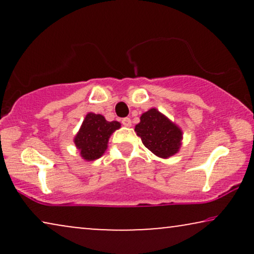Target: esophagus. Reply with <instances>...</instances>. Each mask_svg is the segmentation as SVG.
Returning <instances> with one entry per match:
<instances>
[{"mask_svg": "<svg viewBox=\"0 0 254 254\" xmlns=\"http://www.w3.org/2000/svg\"><path fill=\"white\" fill-rule=\"evenodd\" d=\"M121 124H123L124 126H126V127H130L131 126L130 118H124V119L121 120Z\"/></svg>", "mask_w": 254, "mask_h": 254, "instance_id": "esophagus-1", "label": "esophagus"}]
</instances>
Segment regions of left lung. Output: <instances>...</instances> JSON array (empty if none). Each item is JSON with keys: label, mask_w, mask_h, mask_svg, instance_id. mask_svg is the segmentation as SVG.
<instances>
[{"label": "left lung", "mask_w": 254, "mask_h": 254, "mask_svg": "<svg viewBox=\"0 0 254 254\" xmlns=\"http://www.w3.org/2000/svg\"><path fill=\"white\" fill-rule=\"evenodd\" d=\"M140 119V124L135 126V131L145 148L163 158L177 154L182 144L183 133L180 128L156 109L143 113Z\"/></svg>", "instance_id": "obj_1"}]
</instances>
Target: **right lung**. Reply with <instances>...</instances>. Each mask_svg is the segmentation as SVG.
Returning <instances> with one entry per match:
<instances>
[{
	"label": "right lung",
	"mask_w": 254,
	"mask_h": 254,
	"mask_svg": "<svg viewBox=\"0 0 254 254\" xmlns=\"http://www.w3.org/2000/svg\"><path fill=\"white\" fill-rule=\"evenodd\" d=\"M120 128L118 121H106L100 114H86L82 127L75 136V144L86 161L99 158L107 148L111 134Z\"/></svg>",
	"instance_id": "add662e5"
}]
</instances>
